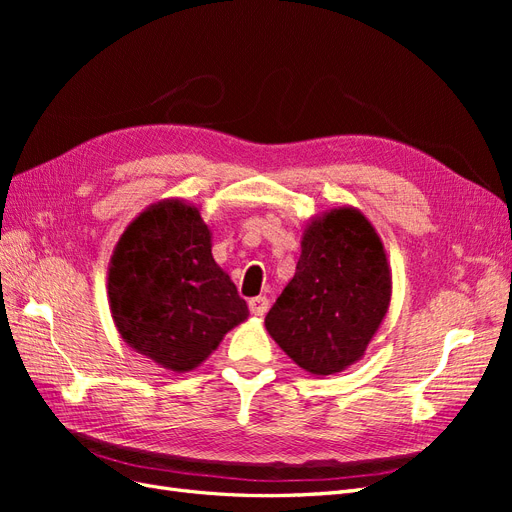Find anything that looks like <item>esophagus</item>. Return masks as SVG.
I'll return each instance as SVG.
<instances>
[{"instance_id":"1","label":"esophagus","mask_w":512,"mask_h":512,"mask_svg":"<svg viewBox=\"0 0 512 512\" xmlns=\"http://www.w3.org/2000/svg\"><path fill=\"white\" fill-rule=\"evenodd\" d=\"M267 309H269V299L267 297H254V299H250V312L254 316H265Z\"/></svg>"}]
</instances>
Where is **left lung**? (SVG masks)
Segmentation results:
<instances>
[{"mask_svg": "<svg viewBox=\"0 0 512 512\" xmlns=\"http://www.w3.org/2000/svg\"><path fill=\"white\" fill-rule=\"evenodd\" d=\"M391 265L382 239L350 205L307 222L292 280L265 327L290 359L314 376L363 359L391 305Z\"/></svg>", "mask_w": 512, "mask_h": 512, "instance_id": "left-lung-1", "label": "left lung"}]
</instances>
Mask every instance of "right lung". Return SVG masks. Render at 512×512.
<instances>
[{
	"label": "right lung",
	"mask_w": 512,
	"mask_h": 512,
	"mask_svg": "<svg viewBox=\"0 0 512 512\" xmlns=\"http://www.w3.org/2000/svg\"><path fill=\"white\" fill-rule=\"evenodd\" d=\"M108 307L132 350L185 374L247 320V303L213 260L211 228L183 198L143 209L108 262Z\"/></svg>",
	"instance_id": "add662e5"
}]
</instances>
